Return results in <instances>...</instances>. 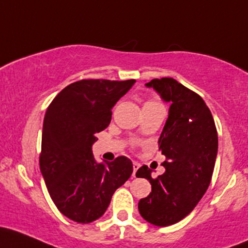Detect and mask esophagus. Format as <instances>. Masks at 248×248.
Instances as JSON below:
<instances>
[{
    "label": "esophagus",
    "mask_w": 248,
    "mask_h": 248,
    "mask_svg": "<svg viewBox=\"0 0 248 248\" xmlns=\"http://www.w3.org/2000/svg\"><path fill=\"white\" fill-rule=\"evenodd\" d=\"M139 167H140V165H139L138 162H133V176L137 175V170H139Z\"/></svg>",
    "instance_id": "1"
}]
</instances>
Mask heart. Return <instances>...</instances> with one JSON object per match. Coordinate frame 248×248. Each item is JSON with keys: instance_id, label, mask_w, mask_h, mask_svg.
Masks as SVG:
<instances>
[{"instance_id": "heart-1", "label": "heart", "mask_w": 248, "mask_h": 248, "mask_svg": "<svg viewBox=\"0 0 248 248\" xmlns=\"http://www.w3.org/2000/svg\"><path fill=\"white\" fill-rule=\"evenodd\" d=\"M151 103H156V101H154V100H147V101L145 102V105H151Z\"/></svg>"}]
</instances>
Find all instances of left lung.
<instances>
[{"label": "left lung", "mask_w": 248, "mask_h": 248, "mask_svg": "<svg viewBox=\"0 0 248 248\" xmlns=\"http://www.w3.org/2000/svg\"><path fill=\"white\" fill-rule=\"evenodd\" d=\"M146 86L153 87L170 107L159 139L166 170L152 178L147 166L138 170V178L152 185L148 197L139 201V212L151 224L165 227L188 216L207 190L217 153V132L211 110L195 92L172 78H153Z\"/></svg>", "instance_id": "obj_1"}]
</instances>
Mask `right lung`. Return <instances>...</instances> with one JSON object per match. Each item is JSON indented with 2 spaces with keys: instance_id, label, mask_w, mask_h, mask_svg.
Instances as JSON below:
<instances>
[{
  "instance_id": "add662e5",
  "label": "right lung",
  "mask_w": 248,
  "mask_h": 248,
  "mask_svg": "<svg viewBox=\"0 0 248 248\" xmlns=\"http://www.w3.org/2000/svg\"><path fill=\"white\" fill-rule=\"evenodd\" d=\"M134 82L133 78L76 81L49 105L43 121L41 173L51 200L73 221L89 224L102 217L114 192L132 175L128 157L96 164L92 145L110 124L111 108Z\"/></svg>"
}]
</instances>
